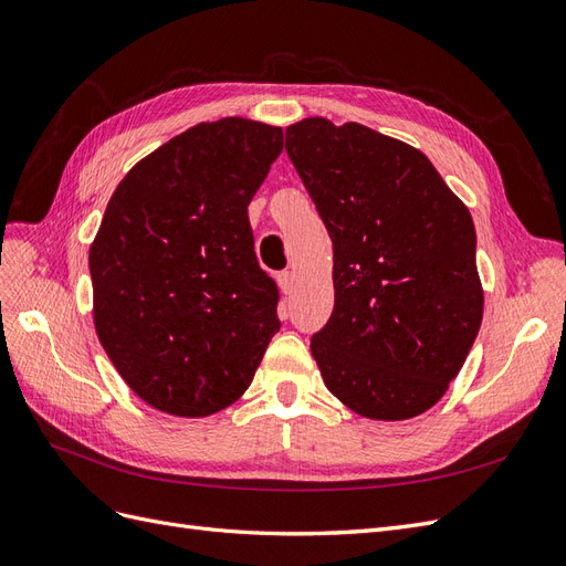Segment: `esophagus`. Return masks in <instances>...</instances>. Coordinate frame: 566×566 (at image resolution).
Listing matches in <instances>:
<instances>
[{
  "label": "esophagus",
  "mask_w": 566,
  "mask_h": 566,
  "mask_svg": "<svg viewBox=\"0 0 566 566\" xmlns=\"http://www.w3.org/2000/svg\"><path fill=\"white\" fill-rule=\"evenodd\" d=\"M277 282H280L282 294H291V291H294V272H289V270L280 272V275H277Z\"/></svg>",
  "instance_id": "obj_1"
}]
</instances>
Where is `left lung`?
Wrapping results in <instances>:
<instances>
[{"label": "left lung", "mask_w": 566, "mask_h": 566, "mask_svg": "<svg viewBox=\"0 0 566 566\" xmlns=\"http://www.w3.org/2000/svg\"><path fill=\"white\" fill-rule=\"evenodd\" d=\"M286 155L334 242V313L310 340L324 386L374 421L428 411L484 313L468 207L421 150L357 122L291 124Z\"/></svg>", "instance_id": "obj_1"}]
</instances>
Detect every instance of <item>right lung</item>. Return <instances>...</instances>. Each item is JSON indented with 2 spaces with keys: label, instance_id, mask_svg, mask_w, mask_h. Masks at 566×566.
Segmentation results:
<instances>
[{
  "label": "right lung",
  "instance_id": "add662e5",
  "mask_svg": "<svg viewBox=\"0 0 566 566\" xmlns=\"http://www.w3.org/2000/svg\"><path fill=\"white\" fill-rule=\"evenodd\" d=\"M280 153V126L202 122L143 157L107 202L88 249L96 334L164 413L230 407L280 332L247 213Z\"/></svg>",
  "mask_w": 566,
  "mask_h": 566
}]
</instances>
